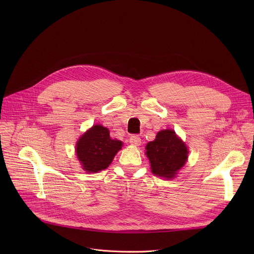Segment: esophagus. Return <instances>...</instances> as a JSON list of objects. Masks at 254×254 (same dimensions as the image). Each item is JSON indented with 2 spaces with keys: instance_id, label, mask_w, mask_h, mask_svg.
<instances>
[{
  "instance_id": "34e87169",
  "label": "esophagus",
  "mask_w": 254,
  "mask_h": 254,
  "mask_svg": "<svg viewBox=\"0 0 254 254\" xmlns=\"http://www.w3.org/2000/svg\"><path fill=\"white\" fill-rule=\"evenodd\" d=\"M129 142L133 144V146H139L141 142V138L137 134H132L129 136Z\"/></svg>"
}]
</instances>
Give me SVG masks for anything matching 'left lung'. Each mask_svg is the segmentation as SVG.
Listing matches in <instances>:
<instances>
[{
	"label": "left lung",
	"instance_id": "1",
	"mask_svg": "<svg viewBox=\"0 0 254 254\" xmlns=\"http://www.w3.org/2000/svg\"><path fill=\"white\" fill-rule=\"evenodd\" d=\"M152 172L160 177L172 179L188 159V149L173 129H163L155 140L146 147Z\"/></svg>",
	"mask_w": 254,
	"mask_h": 254
}]
</instances>
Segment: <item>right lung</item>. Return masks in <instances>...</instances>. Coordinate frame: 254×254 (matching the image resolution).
<instances>
[{
	"instance_id": "right-lung-1",
	"label": "right lung",
	"mask_w": 254,
	"mask_h": 254,
	"mask_svg": "<svg viewBox=\"0 0 254 254\" xmlns=\"http://www.w3.org/2000/svg\"><path fill=\"white\" fill-rule=\"evenodd\" d=\"M122 146L121 140L111 138L106 127L96 125L79 138L76 154L86 172L96 173L111 165Z\"/></svg>"
}]
</instances>
